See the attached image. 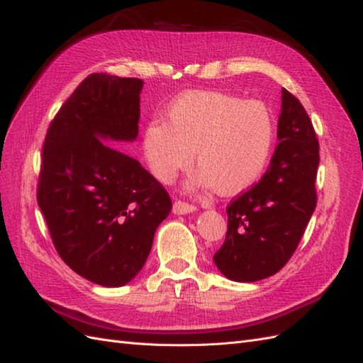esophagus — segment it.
Returning a JSON list of instances; mask_svg holds the SVG:
<instances>
[{
  "label": "esophagus",
  "mask_w": 363,
  "mask_h": 363,
  "mask_svg": "<svg viewBox=\"0 0 363 363\" xmlns=\"http://www.w3.org/2000/svg\"><path fill=\"white\" fill-rule=\"evenodd\" d=\"M196 210V206L189 203V202H184V201H176L173 203V213L174 214H187V213H193Z\"/></svg>",
  "instance_id": "obj_1"
}]
</instances>
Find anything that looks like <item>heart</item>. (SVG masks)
I'll use <instances>...</instances> for the list:
<instances>
[{
	"label": "heart",
	"instance_id": "1",
	"mask_svg": "<svg viewBox=\"0 0 363 363\" xmlns=\"http://www.w3.org/2000/svg\"><path fill=\"white\" fill-rule=\"evenodd\" d=\"M275 141V120L260 100L223 91H196L176 100L167 123L152 120L143 133L150 173L170 184L196 153L199 185L222 194L246 190L260 178Z\"/></svg>",
	"mask_w": 363,
	"mask_h": 363
}]
</instances>
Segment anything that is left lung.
I'll use <instances>...</instances> for the list:
<instances>
[{"label": "left lung", "mask_w": 363, "mask_h": 363, "mask_svg": "<svg viewBox=\"0 0 363 363\" xmlns=\"http://www.w3.org/2000/svg\"><path fill=\"white\" fill-rule=\"evenodd\" d=\"M281 94L279 143L271 165L226 206V237L213 257L233 281L252 283L277 274L291 260L316 208L319 143L301 101L284 88Z\"/></svg>", "instance_id": "left-lung-1"}]
</instances>
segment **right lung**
Returning a JSON list of instances; mask_svg holds the SVG:
<instances>
[{
  "mask_svg": "<svg viewBox=\"0 0 363 363\" xmlns=\"http://www.w3.org/2000/svg\"><path fill=\"white\" fill-rule=\"evenodd\" d=\"M144 82L89 74L62 105L47 130L38 205L51 240L72 271L120 287L146 263L170 196L141 164L101 140L138 135Z\"/></svg>",
  "mask_w": 363,
  "mask_h": 363,
  "instance_id": "right-lung-1",
  "label": "right lung"
}]
</instances>
